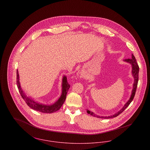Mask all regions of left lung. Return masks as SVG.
Here are the masks:
<instances>
[{
  "label": "left lung",
  "mask_w": 150,
  "mask_h": 150,
  "mask_svg": "<svg viewBox=\"0 0 150 150\" xmlns=\"http://www.w3.org/2000/svg\"><path fill=\"white\" fill-rule=\"evenodd\" d=\"M126 62H129L130 64H131L132 66V74L134 78V81L133 83V88L132 92V95L131 96L128 100V102L124 105V106L122 107V108L121 110H120V111H119L118 112L115 113L114 115H111V116H108V117H100L98 115H96V114H95L93 112L90 111L89 110H87L86 111L88 112V114H90L93 117H96L98 118H113V117H117L118 115H120L121 113H122L126 108L127 107H128L129 105H130V103L132 102V101L133 100L135 93H136V89H137V84H138V81H139V65L137 64L136 58L134 57V56L132 54V58L131 59H125L124 60Z\"/></svg>",
  "instance_id": "left-lung-1"
}]
</instances>
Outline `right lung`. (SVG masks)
<instances>
[{
    "instance_id": "right-lung-1",
    "label": "right lung",
    "mask_w": 150,
    "mask_h": 150,
    "mask_svg": "<svg viewBox=\"0 0 150 150\" xmlns=\"http://www.w3.org/2000/svg\"><path fill=\"white\" fill-rule=\"evenodd\" d=\"M17 86L18 87V91L21 95L22 99L25 100L27 105L35 110L44 112V113H52L59 110L60 108L62 107V106L63 105L65 101L67 91L70 86L67 81L66 77L64 76L63 78V82H62V93L61 97L59 98L58 100L56 102L54 105H45L40 104L35 102L34 100H32L29 98L27 97L25 95V94L23 92V91L22 90L21 86L20 84L19 74H18V70H17Z\"/></svg>"
}]
</instances>
